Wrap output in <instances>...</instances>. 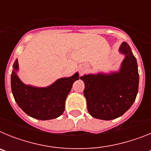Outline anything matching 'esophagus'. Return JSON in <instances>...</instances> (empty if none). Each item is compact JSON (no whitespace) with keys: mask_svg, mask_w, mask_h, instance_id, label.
I'll return each instance as SVG.
<instances>
[{"mask_svg":"<svg viewBox=\"0 0 151 151\" xmlns=\"http://www.w3.org/2000/svg\"><path fill=\"white\" fill-rule=\"evenodd\" d=\"M80 71H81V73H82V72H84V69H80Z\"/></svg>","mask_w":151,"mask_h":151,"instance_id":"obj_1","label":"esophagus"}]
</instances>
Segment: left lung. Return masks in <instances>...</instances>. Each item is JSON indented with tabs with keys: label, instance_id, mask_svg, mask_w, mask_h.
Wrapping results in <instances>:
<instances>
[{
	"label": "left lung",
	"instance_id": "1",
	"mask_svg": "<svg viewBox=\"0 0 151 151\" xmlns=\"http://www.w3.org/2000/svg\"><path fill=\"white\" fill-rule=\"evenodd\" d=\"M119 51L125 58L118 71L80 77L85 83L88 110L94 118L103 120L118 118L135 101L139 84L137 60L126 42L121 44Z\"/></svg>",
	"mask_w": 151,
	"mask_h": 151
}]
</instances>
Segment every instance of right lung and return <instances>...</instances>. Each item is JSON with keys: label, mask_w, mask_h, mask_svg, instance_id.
<instances>
[{"label": "right lung", "mask_w": 151, "mask_h": 151, "mask_svg": "<svg viewBox=\"0 0 151 151\" xmlns=\"http://www.w3.org/2000/svg\"><path fill=\"white\" fill-rule=\"evenodd\" d=\"M18 71L17 59L12 70L11 89L18 106L29 116L40 120L53 119L62 115L73 83L79 79L78 73L59 78L47 87H35L23 83L17 75Z\"/></svg>", "instance_id": "1"}]
</instances>
